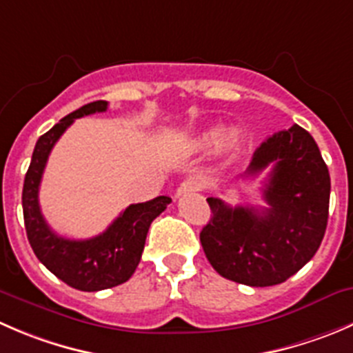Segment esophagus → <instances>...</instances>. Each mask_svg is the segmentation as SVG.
I'll return each instance as SVG.
<instances>
[{"mask_svg":"<svg viewBox=\"0 0 353 353\" xmlns=\"http://www.w3.org/2000/svg\"><path fill=\"white\" fill-rule=\"evenodd\" d=\"M200 190H203V181H201L200 177H188V179L183 181V183L179 184V188H177V196H181V194L184 193H190V191Z\"/></svg>","mask_w":353,"mask_h":353,"instance_id":"1","label":"esophagus"}]
</instances>
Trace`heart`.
I'll return each instance as SVG.
<instances>
[{"label":"heart","mask_w":353,"mask_h":353,"mask_svg":"<svg viewBox=\"0 0 353 353\" xmlns=\"http://www.w3.org/2000/svg\"><path fill=\"white\" fill-rule=\"evenodd\" d=\"M217 138H219L217 131H208V132H205V134H201L200 138H196L194 146H196V148H208V146H212L217 143Z\"/></svg>","instance_id":"heart-1"}]
</instances>
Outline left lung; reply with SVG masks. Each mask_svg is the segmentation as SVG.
<instances>
[{
	"mask_svg": "<svg viewBox=\"0 0 353 353\" xmlns=\"http://www.w3.org/2000/svg\"><path fill=\"white\" fill-rule=\"evenodd\" d=\"M271 165L262 190L269 208L207 198L212 215L201 246L212 268L239 285L286 281L316 255L326 232L331 179L312 136L296 124L274 132L255 150L245 177Z\"/></svg>",
	"mask_w": 353,
	"mask_h": 353,
	"instance_id": "obj_1",
	"label": "left lung"
}]
</instances>
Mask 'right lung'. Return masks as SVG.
<instances>
[{"label":"right lung","mask_w":353,"mask_h":353,"mask_svg":"<svg viewBox=\"0 0 353 353\" xmlns=\"http://www.w3.org/2000/svg\"><path fill=\"white\" fill-rule=\"evenodd\" d=\"M108 101L98 100L61 119L36 143L22 191L23 222L34 253L50 272L81 292H100L122 285L134 274L153 219L159 217L169 196L129 205L105 232L90 239H68L48 225L39 207V184L54 143L79 117L105 112Z\"/></svg>","instance_id":"1"}]
</instances>
